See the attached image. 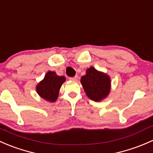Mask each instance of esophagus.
Listing matches in <instances>:
<instances>
[{
    "label": "esophagus",
    "mask_w": 153,
    "mask_h": 153,
    "mask_svg": "<svg viewBox=\"0 0 153 153\" xmlns=\"http://www.w3.org/2000/svg\"><path fill=\"white\" fill-rule=\"evenodd\" d=\"M69 80H71V81H77L78 80V76H75V77H70L69 78Z\"/></svg>",
    "instance_id": "1"
}]
</instances>
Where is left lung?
Wrapping results in <instances>:
<instances>
[{
    "mask_svg": "<svg viewBox=\"0 0 153 153\" xmlns=\"http://www.w3.org/2000/svg\"><path fill=\"white\" fill-rule=\"evenodd\" d=\"M81 82L86 95L91 100L100 101L105 98L110 91V78L106 74L98 72L94 67L86 70Z\"/></svg>",
    "mask_w": 153,
    "mask_h": 153,
    "instance_id": "8db88e82",
    "label": "left lung"
}]
</instances>
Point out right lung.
Masks as SVG:
<instances>
[{"instance_id":"add662e5","label":"right lung","mask_w":153,"mask_h":153,"mask_svg":"<svg viewBox=\"0 0 153 153\" xmlns=\"http://www.w3.org/2000/svg\"><path fill=\"white\" fill-rule=\"evenodd\" d=\"M65 81L64 76H58L55 72L49 71L44 79L37 86V92L44 99L54 102L58 98L60 88Z\"/></svg>"}]
</instances>
